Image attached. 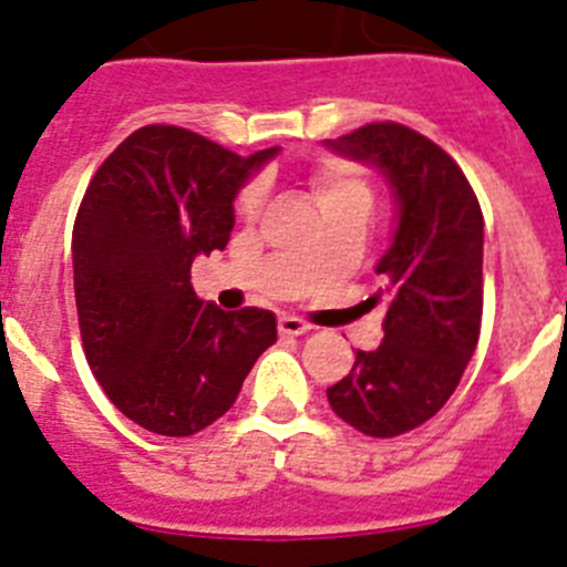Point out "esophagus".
I'll return each mask as SVG.
<instances>
[{
  "label": "esophagus",
  "mask_w": 567,
  "mask_h": 567,
  "mask_svg": "<svg viewBox=\"0 0 567 567\" xmlns=\"http://www.w3.org/2000/svg\"><path fill=\"white\" fill-rule=\"evenodd\" d=\"M310 324L302 319H296V316H279V333L282 336H302L308 333Z\"/></svg>",
  "instance_id": "esophagus-1"
}]
</instances>
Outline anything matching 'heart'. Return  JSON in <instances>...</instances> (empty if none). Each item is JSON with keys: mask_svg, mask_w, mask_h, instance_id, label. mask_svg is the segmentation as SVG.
<instances>
[{"mask_svg": "<svg viewBox=\"0 0 567 567\" xmlns=\"http://www.w3.org/2000/svg\"><path fill=\"white\" fill-rule=\"evenodd\" d=\"M310 192H313L316 206L321 208L324 217L339 212H361L370 214L372 203H375V192H372L370 181L361 175L355 166L341 161H324L319 163L308 177ZM265 203V183L254 181L243 188V195H239V214H246V217H257L259 208Z\"/></svg>", "mask_w": 567, "mask_h": 567, "instance_id": "1", "label": "heart"}]
</instances>
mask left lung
Wrapping results in <instances>:
<instances>
[{
	"label": "left lung",
	"mask_w": 567,
	"mask_h": 567,
	"mask_svg": "<svg viewBox=\"0 0 567 567\" xmlns=\"http://www.w3.org/2000/svg\"><path fill=\"white\" fill-rule=\"evenodd\" d=\"M328 146L375 166L395 197L381 288L367 299L384 302V339L355 353L328 401L353 430L395 437L446 404L481 339L483 212L461 166L410 126L367 124Z\"/></svg>",
	"instance_id": "left-lung-1"
}]
</instances>
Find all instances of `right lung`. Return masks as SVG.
<instances>
[{"label": "right lung", "mask_w": 567, "mask_h": 567, "mask_svg": "<svg viewBox=\"0 0 567 567\" xmlns=\"http://www.w3.org/2000/svg\"><path fill=\"white\" fill-rule=\"evenodd\" d=\"M277 152L239 157L152 124L86 186L73 228L84 353L112 404L155 435H195L226 415L277 341L271 310H220L192 288L195 257L226 248L234 197Z\"/></svg>", "instance_id": "obj_1"}]
</instances>
